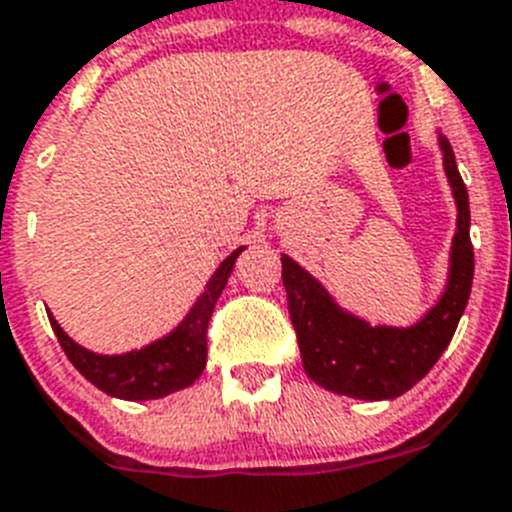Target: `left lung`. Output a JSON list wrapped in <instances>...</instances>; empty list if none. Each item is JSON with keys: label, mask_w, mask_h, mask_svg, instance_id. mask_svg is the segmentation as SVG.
Wrapping results in <instances>:
<instances>
[{"label": "left lung", "mask_w": 512, "mask_h": 512, "mask_svg": "<svg viewBox=\"0 0 512 512\" xmlns=\"http://www.w3.org/2000/svg\"><path fill=\"white\" fill-rule=\"evenodd\" d=\"M443 170L456 203V234L451 242L448 281L433 309L410 327L371 324L342 309L332 293L288 255L283 286L304 371L314 384L353 399H394L410 391L448 348L466 309L474 278V250L469 239V193L456 167V157L443 133Z\"/></svg>", "instance_id": "1"}]
</instances>
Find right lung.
Instances as JSON below:
<instances>
[{
	"label": "right lung",
	"instance_id": "obj_1",
	"mask_svg": "<svg viewBox=\"0 0 512 512\" xmlns=\"http://www.w3.org/2000/svg\"><path fill=\"white\" fill-rule=\"evenodd\" d=\"M242 250L244 247H239L221 262L216 273L208 278L201 296L195 299V304L190 306V311L182 317L175 330L139 350L102 355L95 353V350L82 348L79 342H74L61 330V324L48 311L51 327L59 337L66 358L74 363V368L82 373L84 379L95 384L100 391H105L108 397L128 399V402L162 399L172 391L190 386L206 368L208 319H211L213 306L219 301Z\"/></svg>",
	"mask_w": 512,
	"mask_h": 512
}]
</instances>
